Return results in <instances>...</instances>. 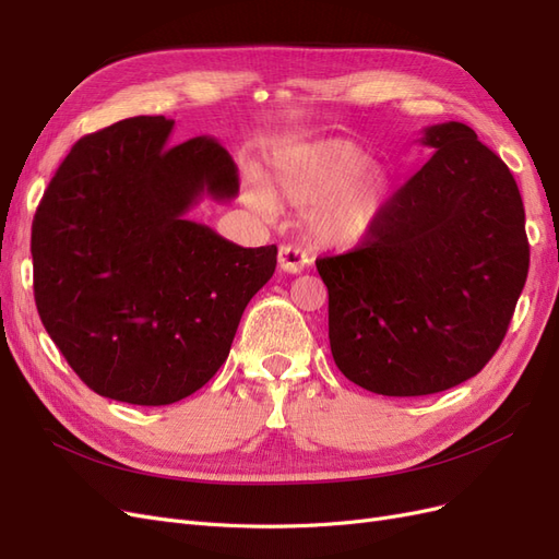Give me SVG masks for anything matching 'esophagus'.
<instances>
[{"label":"esophagus","mask_w":559,"mask_h":559,"mask_svg":"<svg viewBox=\"0 0 559 559\" xmlns=\"http://www.w3.org/2000/svg\"><path fill=\"white\" fill-rule=\"evenodd\" d=\"M277 263H280V270H284V273L296 275V273H300V270L310 263V259H308V253L302 251V249L292 247V245H282L280 253H277Z\"/></svg>","instance_id":"34e87169"}]
</instances>
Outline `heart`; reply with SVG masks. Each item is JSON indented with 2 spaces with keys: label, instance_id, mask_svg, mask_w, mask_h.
Segmentation results:
<instances>
[{
  "label": "heart",
  "instance_id": "1",
  "mask_svg": "<svg viewBox=\"0 0 559 559\" xmlns=\"http://www.w3.org/2000/svg\"><path fill=\"white\" fill-rule=\"evenodd\" d=\"M392 175L382 163L345 140L286 148L273 160L265 191L253 189V205L273 212V202L310 207L308 230L321 247L349 249L364 242L386 207Z\"/></svg>",
  "mask_w": 559,
  "mask_h": 559
}]
</instances>
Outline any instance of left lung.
<instances>
[{
	"mask_svg": "<svg viewBox=\"0 0 559 559\" xmlns=\"http://www.w3.org/2000/svg\"><path fill=\"white\" fill-rule=\"evenodd\" d=\"M433 156L368 238L317 259L335 366L368 392H445L492 359L530 270L518 183L468 126L421 132Z\"/></svg>",
	"mask_w": 559,
	"mask_h": 559,
	"instance_id": "left-lung-1",
	"label": "left lung"
}]
</instances>
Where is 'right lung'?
Here are the masks:
<instances>
[{
  "instance_id": "add662e5",
  "label": "right lung",
  "mask_w": 559,
  "mask_h": 559,
  "mask_svg": "<svg viewBox=\"0 0 559 559\" xmlns=\"http://www.w3.org/2000/svg\"><path fill=\"white\" fill-rule=\"evenodd\" d=\"M173 118L134 116L79 140L32 224L35 300L93 392L170 405L228 359L277 247L247 249L189 214L230 202L238 167L212 138L170 146Z\"/></svg>"
}]
</instances>
